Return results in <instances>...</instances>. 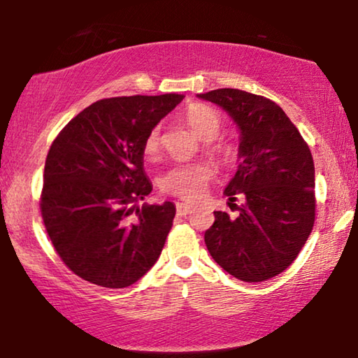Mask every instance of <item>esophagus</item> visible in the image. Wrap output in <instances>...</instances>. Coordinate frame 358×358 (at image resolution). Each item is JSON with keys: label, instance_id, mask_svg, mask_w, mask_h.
I'll use <instances>...</instances> for the list:
<instances>
[{"label": "esophagus", "instance_id": "obj_1", "mask_svg": "<svg viewBox=\"0 0 358 358\" xmlns=\"http://www.w3.org/2000/svg\"><path fill=\"white\" fill-rule=\"evenodd\" d=\"M176 212H178V215H180V217H184V215H189L192 212V205L178 202L176 203Z\"/></svg>", "mask_w": 358, "mask_h": 358}]
</instances>
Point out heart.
Wrapping results in <instances>:
<instances>
[{
    "label": "heart",
    "mask_w": 358,
    "mask_h": 358,
    "mask_svg": "<svg viewBox=\"0 0 358 358\" xmlns=\"http://www.w3.org/2000/svg\"><path fill=\"white\" fill-rule=\"evenodd\" d=\"M187 122L194 134L202 140H215L223 129V119L218 110L205 104H192L185 112ZM163 146V124L151 127L143 140V155L146 158H153L159 153ZM210 150L215 153L229 156V146L222 143L210 145ZM212 179V171L203 164H174L161 174L159 189L164 194L176 195L185 200H197L205 194Z\"/></svg>",
    "instance_id": "1"
}]
</instances>
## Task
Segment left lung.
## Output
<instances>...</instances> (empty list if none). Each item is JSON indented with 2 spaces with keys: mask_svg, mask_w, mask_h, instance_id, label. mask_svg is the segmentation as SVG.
<instances>
[{
  "mask_svg": "<svg viewBox=\"0 0 358 358\" xmlns=\"http://www.w3.org/2000/svg\"><path fill=\"white\" fill-rule=\"evenodd\" d=\"M199 97L223 107L241 131V163L224 195L229 202L243 199L244 203H233L236 218L213 212L205 244L215 262L233 277L267 280L295 261L315 224L310 146L282 107L267 97L231 87Z\"/></svg>",
  "mask_w": 358,
  "mask_h": 358,
  "instance_id": "obj_1",
  "label": "left lung"
}]
</instances>
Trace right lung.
<instances>
[{
    "label": "right lung",
    "mask_w": 358,
    "mask_h": 358,
    "mask_svg": "<svg viewBox=\"0 0 358 358\" xmlns=\"http://www.w3.org/2000/svg\"><path fill=\"white\" fill-rule=\"evenodd\" d=\"M182 99H101L53 140L43 169L42 220L58 256L86 282L130 287L158 261L176 207L135 205L153 189L143 169V140Z\"/></svg>",
    "instance_id": "1"
}]
</instances>
